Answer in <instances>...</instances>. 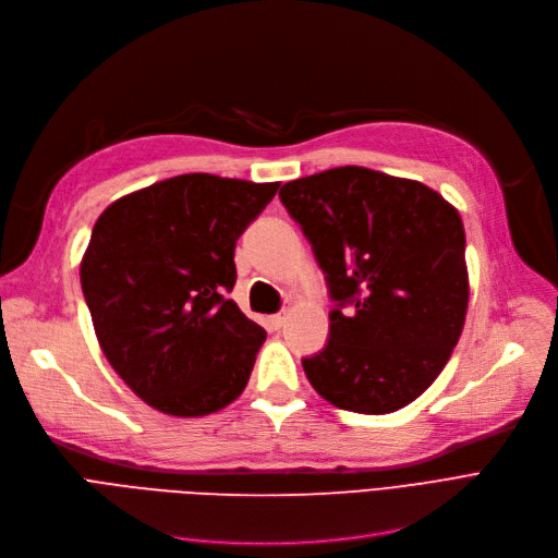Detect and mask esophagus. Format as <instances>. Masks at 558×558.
<instances>
[{
  "label": "esophagus",
  "mask_w": 558,
  "mask_h": 558,
  "mask_svg": "<svg viewBox=\"0 0 558 558\" xmlns=\"http://www.w3.org/2000/svg\"><path fill=\"white\" fill-rule=\"evenodd\" d=\"M283 323H286V313H277V315H270V317H268V325H270L272 329H281Z\"/></svg>",
  "instance_id": "esophagus-1"
}]
</instances>
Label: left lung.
<instances>
[{"label": "left lung", "instance_id": "obj_1", "mask_svg": "<svg viewBox=\"0 0 558 558\" xmlns=\"http://www.w3.org/2000/svg\"><path fill=\"white\" fill-rule=\"evenodd\" d=\"M327 277L336 308L327 348L304 359L338 409H404L442 373L468 311L459 210L413 179L344 166L279 191Z\"/></svg>", "mask_w": 558, "mask_h": 558}]
</instances>
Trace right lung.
I'll return each instance as SVG.
<instances>
[{
    "instance_id": "add662e5",
    "label": "right lung",
    "mask_w": 558,
    "mask_h": 558,
    "mask_svg": "<svg viewBox=\"0 0 558 558\" xmlns=\"http://www.w3.org/2000/svg\"><path fill=\"white\" fill-rule=\"evenodd\" d=\"M275 183L179 174L106 206L82 258L104 356L145 404L174 417L229 407L245 390L265 329L227 293L235 241Z\"/></svg>"
}]
</instances>
